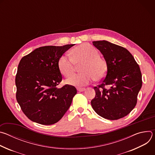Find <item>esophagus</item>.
I'll return each mask as SVG.
<instances>
[{"mask_svg": "<svg viewBox=\"0 0 155 155\" xmlns=\"http://www.w3.org/2000/svg\"><path fill=\"white\" fill-rule=\"evenodd\" d=\"M77 90L78 91H80V92H82V91L85 90V88H84V87H78L77 88Z\"/></svg>", "mask_w": 155, "mask_h": 155, "instance_id": "esophagus-1", "label": "esophagus"}]
</instances>
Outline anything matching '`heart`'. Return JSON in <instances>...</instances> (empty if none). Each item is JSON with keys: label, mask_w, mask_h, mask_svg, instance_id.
<instances>
[{"label": "heart", "mask_w": 155, "mask_h": 155, "mask_svg": "<svg viewBox=\"0 0 155 155\" xmlns=\"http://www.w3.org/2000/svg\"><path fill=\"white\" fill-rule=\"evenodd\" d=\"M72 58L63 54L58 59V65L61 73L66 77L71 76L76 71V65H80L83 73L72 76L66 80L70 85L78 87L102 80L107 73V65L100 57L99 51L93 46L83 43L71 51Z\"/></svg>", "instance_id": "obj_1"}]
</instances>
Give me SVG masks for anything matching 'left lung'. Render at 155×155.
I'll list each match as a JSON object with an SVG mask.
<instances>
[{
  "mask_svg": "<svg viewBox=\"0 0 155 155\" xmlns=\"http://www.w3.org/2000/svg\"><path fill=\"white\" fill-rule=\"evenodd\" d=\"M93 44L103 54L107 71L101 83L94 87L91 104L101 117L115 120L128 115L136 105L142 84L139 65L125 48L105 40ZM108 86V88L106 87Z\"/></svg>",
  "mask_w": 155,
  "mask_h": 155,
  "instance_id": "8db88e82",
  "label": "left lung"
}]
</instances>
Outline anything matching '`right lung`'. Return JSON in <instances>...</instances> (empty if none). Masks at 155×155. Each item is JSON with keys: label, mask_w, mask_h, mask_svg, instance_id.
<instances>
[{"label": "right lung", "mask_w": 155, "mask_h": 155, "mask_svg": "<svg viewBox=\"0 0 155 155\" xmlns=\"http://www.w3.org/2000/svg\"><path fill=\"white\" fill-rule=\"evenodd\" d=\"M74 44L38 48L22 58L15 78L16 98L22 111L31 121L44 125L59 121L70 107L76 88L65 84L58 59Z\"/></svg>", "instance_id": "obj_1"}]
</instances>
